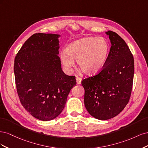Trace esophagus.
<instances>
[{
  "label": "esophagus",
  "instance_id": "1",
  "mask_svg": "<svg viewBox=\"0 0 148 148\" xmlns=\"http://www.w3.org/2000/svg\"><path fill=\"white\" fill-rule=\"evenodd\" d=\"M76 80H77V83L78 84H80L82 83V79L79 78V77H77V78H76Z\"/></svg>",
  "mask_w": 148,
  "mask_h": 148
}]
</instances>
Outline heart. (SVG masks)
<instances>
[{"label":"heart","instance_id":"obj_1","mask_svg":"<svg viewBox=\"0 0 148 148\" xmlns=\"http://www.w3.org/2000/svg\"><path fill=\"white\" fill-rule=\"evenodd\" d=\"M110 51L107 40L102 37H88L70 43L60 55L62 64L70 71L77 60L78 66L87 75H94L102 70Z\"/></svg>","mask_w":148,"mask_h":148}]
</instances>
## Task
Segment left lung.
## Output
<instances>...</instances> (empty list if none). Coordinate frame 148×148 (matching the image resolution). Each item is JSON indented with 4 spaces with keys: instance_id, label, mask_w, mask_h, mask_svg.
<instances>
[{
    "instance_id": "1",
    "label": "left lung",
    "mask_w": 148,
    "mask_h": 148,
    "mask_svg": "<svg viewBox=\"0 0 148 148\" xmlns=\"http://www.w3.org/2000/svg\"><path fill=\"white\" fill-rule=\"evenodd\" d=\"M106 64L97 75L84 79V106L91 116L106 120L115 117L128 104L134 77V59L127 44L112 31Z\"/></svg>"
}]
</instances>
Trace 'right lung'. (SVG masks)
I'll return each mask as SVG.
<instances>
[{
  "label": "right lung",
  "mask_w": 148,
  "mask_h": 148,
  "mask_svg": "<svg viewBox=\"0 0 148 148\" xmlns=\"http://www.w3.org/2000/svg\"><path fill=\"white\" fill-rule=\"evenodd\" d=\"M60 34L36 33L21 47L14 62L18 95L24 108L36 119H56L64 109L76 85L74 76L62 70Z\"/></svg>",
  "instance_id": "1"
}]
</instances>
